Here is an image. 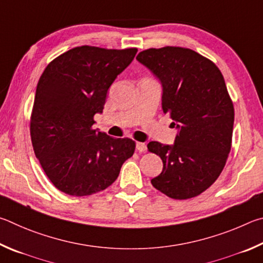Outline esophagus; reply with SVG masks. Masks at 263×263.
<instances>
[{
	"label": "esophagus",
	"instance_id": "1",
	"mask_svg": "<svg viewBox=\"0 0 263 263\" xmlns=\"http://www.w3.org/2000/svg\"><path fill=\"white\" fill-rule=\"evenodd\" d=\"M136 149L139 153H144V151L146 150V144L143 143V142H137Z\"/></svg>",
	"mask_w": 263,
	"mask_h": 263
}]
</instances>
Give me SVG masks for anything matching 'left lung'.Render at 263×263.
I'll use <instances>...</instances> for the list:
<instances>
[{
	"label": "left lung",
	"instance_id": "obj_1",
	"mask_svg": "<svg viewBox=\"0 0 263 263\" xmlns=\"http://www.w3.org/2000/svg\"><path fill=\"white\" fill-rule=\"evenodd\" d=\"M136 59L162 83L163 112L178 128L173 145L148 144L163 160L151 183L171 199H192L217 180L231 150L234 108L224 77L190 48H149Z\"/></svg>",
	"mask_w": 263,
	"mask_h": 263
}]
</instances>
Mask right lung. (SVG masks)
Wrapping results in <instances>:
<instances>
[{
	"label": "right lung",
	"mask_w": 263,
	"mask_h": 263,
	"mask_svg": "<svg viewBox=\"0 0 263 263\" xmlns=\"http://www.w3.org/2000/svg\"><path fill=\"white\" fill-rule=\"evenodd\" d=\"M137 48L80 46L50 62L36 85L30 120L35 157L53 185L71 196L104 191L134 155L135 142L92 128L112 83Z\"/></svg>",
	"instance_id": "1"
}]
</instances>
